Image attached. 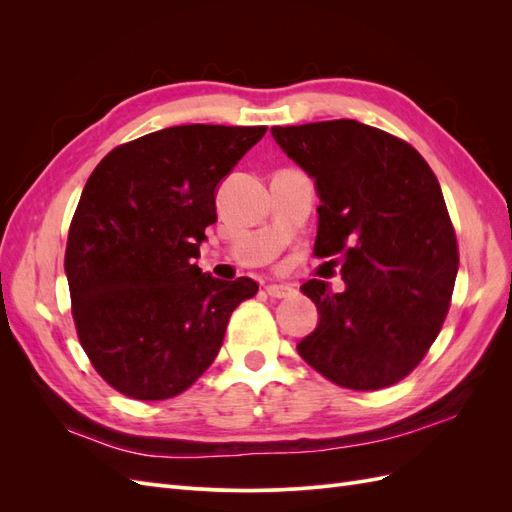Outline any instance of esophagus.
Masks as SVG:
<instances>
[{"label": "esophagus", "instance_id": "obj_1", "mask_svg": "<svg viewBox=\"0 0 512 512\" xmlns=\"http://www.w3.org/2000/svg\"><path fill=\"white\" fill-rule=\"evenodd\" d=\"M297 292L294 288H290V286H284V284H271V286H267V294L271 299H288V297H292V294Z\"/></svg>", "mask_w": 512, "mask_h": 512}]
</instances>
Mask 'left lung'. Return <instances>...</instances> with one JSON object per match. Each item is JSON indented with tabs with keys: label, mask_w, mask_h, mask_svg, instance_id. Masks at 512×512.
<instances>
[{
	"label": "left lung",
	"mask_w": 512,
	"mask_h": 512,
	"mask_svg": "<svg viewBox=\"0 0 512 512\" xmlns=\"http://www.w3.org/2000/svg\"><path fill=\"white\" fill-rule=\"evenodd\" d=\"M271 132L316 179L314 256L346 282L301 286L320 322L297 350L337 386L386 389L425 359L451 307L459 250L440 183L410 143L354 119Z\"/></svg>",
	"instance_id": "8db88e82"
}]
</instances>
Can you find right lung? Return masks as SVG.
<instances>
[{"label": "right lung", "instance_id": "right-lung-1", "mask_svg": "<svg viewBox=\"0 0 512 512\" xmlns=\"http://www.w3.org/2000/svg\"><path fill=\"white\" fill-rule=\"evenodd\" d=\"M267 126H175L106 153L66 245L72 318L91 365L121 395L183 393L218 356L230 314L258 284L203 273L215 190Z\"/></svg>", "mask_w": 512, "mask_h": 512}]
</instances>
